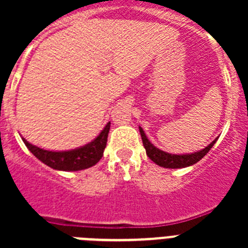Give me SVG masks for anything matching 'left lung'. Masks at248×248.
Returning a JSON list of instances; mask_svg holds the SVG:
<instances>
[{"label":"left lung","mask_w":248,"mask_h":248,"mask_svg":"<svg viewBox=\"0 0 248 248\" xmlns=\"http://www.w3.org/2000/svg\"><path fill=\"white\" fill-rule=\"evenodd\" d=\"M139 131L140 135H141V140H143V145L146 150V155H148V156L150 157V160H153L156 165L166 169H181L194 165V164L200 161V160L209 153L210 149L214 146V144L216 143V140H217V138H216V139H215L214 141H211L205 149L195 151V153H191V154H170V153H166V151L164 150H160L159 148L154 146V144H151L150 140L148 139V137L145 135V133H144L141 126H139Z\"/></svg>","instance_id":"obj_1"}]
</instances>
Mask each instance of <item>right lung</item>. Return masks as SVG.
<instances>
[{"instance_id": "right-lung-1", "label": "right lung", "mask_w": 248, "mask_h": 248, "mask_svg": "<svg viewBox=\"0 0 248 248\" xmlns=\"http://www.w3.org/2000/svg\"><path fill=\"white\" fill-rule=\"evenodd\" d=\"M109 129H110V122L107 123V125L100 131L99 135L92 140L91 143L85 144L80 148L72 149V150H45L28 143L25 138H22V140L28 150L49 168L54 170H61V171H78V170H84V169L94 166L102 159L104 149L107 146Z\"/></svg>"}]
</instances>
